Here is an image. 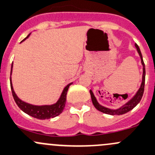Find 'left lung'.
I'll return each mask as SVG.
<instances>
[{
	"label": "left lung",
	"instance_id": "left-lung-1",
	"mask_svg": "<svg viewBox=\"0 0 155 155\" xmlns=\"http://www.w3.org/2000/svg\"><path fill=\"white\" fill-rule=\"evenodd\" d=\"M135 47H136L138 53H139L140 56L141 63H142L143 64V78H142V83H141L140 87L139 90L137 91V92L136 93V94L134 96L132 99H130V100L128 101V102H126L124 105L120 107V108L116 109V110L107 108L106 107H104L102 106V105H101L100 104L97 102V99H96V97H94V93H93L92 91L91 90L90 94H91V99H92L93 104H94V107H95L97 110H99V111L102 112V113L107 114H110V115H122V114H124L125 113H127V112L130 111L131 110H132L134 107L137 106V105L140 102L141 99H142L143 95V92H144L146 69H145V64L144 62H143V60L142 53H141L139 46H138L137 44H135Z\"/></svg>",
	"mask_w": 155,
	"mask_h": 155
}]
</instances>
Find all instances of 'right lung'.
<instances>
[{
	"label": "right lung",
	"mask_w": 155,
	"mask_h": 155,
	"mask_svg": "<svg viewBox=\"0 0 155 155\" xmlns=\"http://www.w3.org/2000/svg\"><path fill=\"white\" fill-rule=\"evenodd\" d=\"M30 34H29L22 41L26 40ZM21 41V42H22ZM12 66L13 63L11 67V72H10V86L11 90H12V94L13 96V98L15 99V102H16L17 105L21 108V110H23L24 113L27 114L30 116L34 117V118L39 119V120H45V119H50L53 118V117L58 116L64 110L65 103H66V99H67V94H68V88H69L70 85L73 84V82L68 84L66 87H64L61 93L60 98L57 101L56 103L53 104V105H33L31 104L27 103V102H24L21 99H20L17 97V95L15 93L13 90L12 84V79H11V75H12Z\"/></svg>",
	"instance_id": "1"
}]
</instances>
